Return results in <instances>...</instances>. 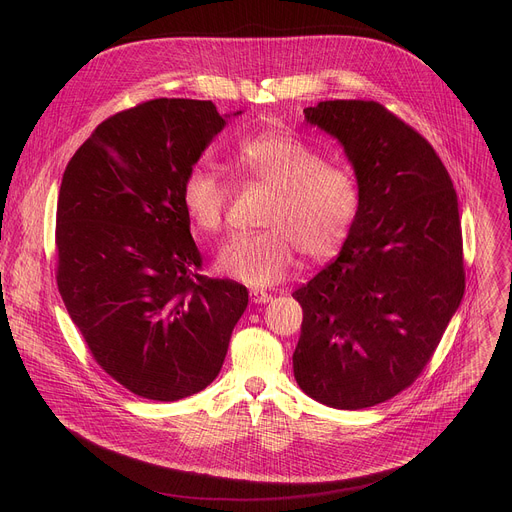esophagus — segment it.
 Segmentation results:
<instances>
[{
  "mask_svg": "<svg viewBox=\"0 0 512 512\" xmlns=\"http://www.w3.org/2000/svg\"><path fill=\"white\" fill-rule=\"evenodd\" d=\"M251 301H253L255 305H265V303L272 301V294L267 292V290H261V288H253V290H251Z\"/></svg>",
  "mask_w": 512,
  "mask_h": 512,
  "instance_id": "obj_1",
  "label": "esophagus"
}]
</instances>
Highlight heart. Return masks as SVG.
Masks as SVG:
<instances>
[{
  "label": "heart",
  "instance_id": "b5f03b06",
  "mask_svg": "<svg viewBox=\"0 0 512 512\" xmlns=\"http://www.w3.org/2000/svg\"><path fill=\"white\" fill-rule=\"evenodd\" d=\"M234 170L274 197L261 218L265 230L238 234L222 247L220 272L249 286H272L292 272L297 251L326 261L344 247L361 209V182L351 166L328 161L297 134L263 132L238 145ZM180 199L199 232L222 228L230 191L211 166L201 161L186 170Z\"/></svg>",
  "mask_w": 512,
  "mask_h": 512
}]
</instances>
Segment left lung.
<instances>
[{
  "label": "left lung",
  "mask_w": 512,
  "mask_h": 512,
  "mask_svg": "<svg viewBox=\"0 0 512 512\" xmlns=\"http://www.w3.org/2000/svg\"><path fill=\"white\" fill-rule=\"evenodd\" d=\"M336 137L361 182V209L340 255L292 292L303 307L297 384L357 411L407 390L432 361L465 294L459 199L425 137L378 101L305 110Z\"/></svg>",
  "instance_id": "8db88e82"
}]
</instances>
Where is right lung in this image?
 Segmentation results:
<instances>
[{
	"instance_id": "add662e5",
	"label": "right lung",
	"mask_w": 512,
	"mask_h": 512,
	"mask_svg": "<svg viewBox=\"0 0 512 512\" xmlns=\"http://www.w3.org/2000/svg\"><path fill=\"white\" fill-rule=\"evenodd\" d=\"M226 120L151 99L103 120L68 161L56 280L97 365L132 394L180 400L220 373L247 288L203 276L180 186Z\"/></svg>"
}]
</instances>
